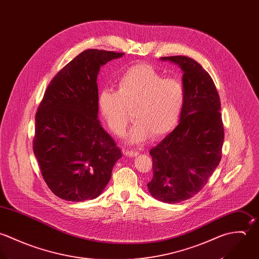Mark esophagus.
Returning a JSON list of instances; mask_svg holds the SVG:
<instances>
[{
  "label": "esophagus",
  "instance_id": "34e87169",
  "mask_svg": "<svg viewBox=\"0 0 259 259\" xmlns=\"http://www.w3.org/2000/svg\"><path fill=\"white\" fill-rule=\"evenodd\" d=\"M124 154L126 156H128V157H135V156L138 155L139 154V152L138 151H132V150H127V151H125L124 152Z\"/></svg>",
  "mask_w": 259,
  "mask_h": 259
}]
</instances>
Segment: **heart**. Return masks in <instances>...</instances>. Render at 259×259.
I'll list each match as a JSON object with an SVG mask.
<instances>
[{"label":"heart","mask_w":259,"mask_h":259,"mask_svg":"<svg viewBox=\"0 0 259 259\" xmlns=\"http://www.w3.org/2000/svg\"><path fill=\"white\" fill-rule=\"evenodd\" d=\"M184 103L182 83L163 75L151 65L138 64L128 68L119 78L117 91L104 89L98 97L100 114L109 130L121 136L129 121L133 124L127 135L131 144L158 138L177 123Z\"/></svg>","instance_id":"1"}]
</instances>
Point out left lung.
<instances>
[{"label": "left lung", "mask_w": 259, "mask_h": 259, "mask_svg": "<svg viewBox=\"0 0 259 259\" xmlns=\"http://www.w3.org/2000/svg\"><path fill=\"white\" fill-rule=\"evenodd\" d=\"M160 60L182 70L184 103L179 124L150 150L153 178L147 187L157 200L178 203L203 188L221 160V105L213 80L195 60L185 56Z\"/></svg>", "instance_id": "8db88e82"}]
</instances>
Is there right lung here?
<instances>
[{
	"instance_id": "obj_1",
	"label": "right lung",
	"mask_w": 259,
	"mask_h": 259,
	"mask_svg": "<svg viewBox=\"0 0 259 259\" xmlns=\"http://www.w3.org/2000/svg\"><path fill=\"white\" fill-rule=\"evenodd\" d=\"M123 55L80 53L54 77L38 108L33 150L45 182L61 199L98 197L122 157L98 120L97 77L102 66Z\"/></svg>"
}]
</instances>
